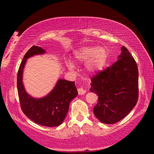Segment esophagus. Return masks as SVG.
I'll use <instances>...</instances> for the list:
<instances>
[{"mask_svg":"<svg viewBox=\"0 0 154 154\" xmlns=\"http://www.w3.org/2000/svg\"><path fill=\"white\" fill-rule=\"evenodd\" d=\"M78 92H79V94L80 95H83L86 92V90L85 89H83V88H80L78 89Z\"/></svg>","mask_w":154,"mask_h":154,"instance_id":"1","label":"esophagus"}]
</instances>
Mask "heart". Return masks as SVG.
I'll return each mask as SVG.
<instances>
[{
    "mask_svg": "<svg viewBox=\"0 0 154 154\" xmlns=\"http://www.w3.org/2000/svg\"><path fill=\"white\" fill-rule=\"evenodd\" d=\"M73 57L77 62H85V69L88 73H94L100 71L106 64L108 51L104 47L85 46L75 50ZM66 64L69 71H74L75 64L72 61L67 60Z\"/></svg>",
    "mask_w": 154,
    "mask_h": 154,
    "instance_id": "obj_1",
    "label": "heart"
}]
</instances>
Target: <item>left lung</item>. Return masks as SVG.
I'll return each instance as SVG.
<instances>
[{"instance_id":"obj_1","label":"left lung","mask_w":154,"mask_h":154,"mask_svg":"<svg viewBox=\"0 0 154 154\" xmlns=\"http://www.w3.org/2000/svg\"><path fill=\"white\" fill-rule=\"evenodd\" d=\"M117 62L91 79L90 91L99 96L94 114L105 124L125 118L138 100V69L125 47L121 48Z\"/></svg>"}]
</instances>
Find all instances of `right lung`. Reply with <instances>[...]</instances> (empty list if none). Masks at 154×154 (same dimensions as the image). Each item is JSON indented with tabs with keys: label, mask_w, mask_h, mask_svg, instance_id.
Wrapping results in <instances>:
<instances>
[{
	"label": "right lung",
	"mask_w": 154,
	"mask_h": 154,
	"mask_svg": "<svg viewBox=\"0 0 154 154\" xmlns=\"http://www.w3.org/2000/svg\"><path fill=\"white\" fill-rule=\"evenodd\" d=\"M46 53L45 50L33 45L23 58L17 73V90L21 108L29 119L47 127L61 125L66 116L69 104L78 95L74 81L58 79L51 91L43 97H33L26 92L23 83V73L29 58Z\"/></svg>",
	"instance_id": "obj_1"
}]
</instances>
